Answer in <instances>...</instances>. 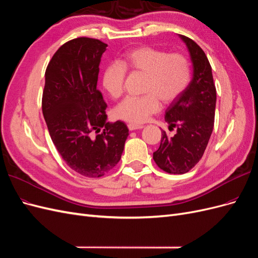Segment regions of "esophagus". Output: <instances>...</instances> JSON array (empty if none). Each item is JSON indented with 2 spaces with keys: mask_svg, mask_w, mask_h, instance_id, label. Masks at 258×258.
Returning a JSON list of instances; mask_svg holds the SVG:
<instances>
[{
  "mask_svg": "<svg viewBox=\"0 0 258 258\" xmlns=\"http://www.w3.org/2000/svg\"><path fill=\"white\" fill-rule=\"evenodd\" d=\"M127 127L130 131H135V130H140V128H144V125H141V124H134V123H128L127 124Z\"/></svg>",
  "mask_w": 258,
  "mask_h": 258,
  "instance_id": "esophagus-1",
  "label": "esophagus"
}]
</instances>
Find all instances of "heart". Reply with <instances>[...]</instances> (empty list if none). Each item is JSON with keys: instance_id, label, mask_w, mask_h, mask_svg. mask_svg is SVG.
<instances>
[{"instance_id": "obj_1", "label": "heart", "mask_w": 258, "mask_h": 258, "mask_svg": "<svg viewBox=\"0 0 258 258\" xmlns=\"http://www.w3.org/2000/svg\"><path fill=\"white\" fill-rule=\"evenodd\" d=\"M127 70L145 74L143 96H127L114 108L115 117L134 124L146 122L160 111L161 101L170 104L186 90L190 66L181 53H168L152 46H139L124 53L121 62L113 61L103 72V87L111 97L123 92Z\"/></svg>"}]
</instances>
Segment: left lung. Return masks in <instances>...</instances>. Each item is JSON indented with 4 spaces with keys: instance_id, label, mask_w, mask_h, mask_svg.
<instances>
[{
    "instance_id": "obj_1",
    "label": "left lung",
    "mask_w": 258,
    "mask_h": 258,
    "mask_svg": "<svg viewBox=\"0 0 258 258\" xmlns=\"http://www.w3.org/2000/svg\"><path fill=\"white\" fill-rule=\"evenodd\" d=\"M186 44L193 64V78L186 90L167 108L165 121L169 131L177 133L169 137L162 132L161 145L153 152V160L168 173L189 171L202 159L214 126L217 90L211 65L203 49L193 39L180 35Z\"/></svg>"
}]
</instances>
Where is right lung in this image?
Listing matches in <instances>:
<instances>
[{"label": "right lung", "instance_id": "right-lung-1", "mask_svg": "<svg viewBox=\"0 0 258 258\" xmlns=\"http://www.w3.org/2000/svg\"><path fill=\"white\" fill-rule=\"evenodd\" d=\"M107 46L90 37L66 41L45 73L41 109L49 134L70 168L88 178L119 163L128 136L124 122H106L107 105L96 89Z\"/></svg>", "mask_w": 258, "mask_h": 258}]
</instances>
